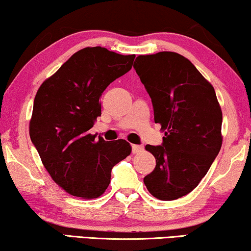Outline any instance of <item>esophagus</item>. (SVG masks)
<instances>
[{"instance_id":"esophagus-1","label":"esophagus","mask_w":251,"mask_h":251,"mask_svg":"<svg viewBox=\"0 0 251 251\" xmlns=\"http://www.w3.org/2000/svg\"><path fill=\"white\" fill-rule=\"evenodd\" d=\"M143 151V146H139V144H133L132 146V152L133 153H140Z\"/></svg>"}]
</instances>
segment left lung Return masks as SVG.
Listing matches in <instances>:
<instances>
[{
  "mask_svg": "<svg viewBox=\"0 0 251 251\" xmlns=\"http://www.w3.org/2000/svg\"><path fill=\"white\" fill-rule=\"evenodd\" d=\"M133 67L151 98L154 122L166 129L161 146H146L156 167L143 182L157 199H178L197 188L221 150L223 116L216 93L175 52L139 55Z\"/></svg>",
  "mask_w": 251,
  "mask_h": 251,
  "instance_id": "8db88e82",
  "label": "left lung"
}]
</instances>
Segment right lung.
Listing matches in <instances>:
<instances>
[{
  "instance_id": "add662e5",
  "label": "right lung",
  "mask_w": 251,
  "mask_h": 251,
  "mask_svg": "<svg viewBox=\"0 0 251 251\" xmlns=\"http://www.w3.org/2000/svg\"><path fill=\"white\" fill-rule=\"evenodd\" d=\"M134 58L101 47L85 48L37 91L30 140L52 179L69 195L83 199L103 195L112 167L132 151L125 140L97 141L89 130L101 116L103 91L129 72Z\"/></svg>"
}]
</instances>
